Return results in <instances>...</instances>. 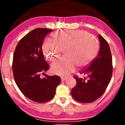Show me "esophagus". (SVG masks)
<instances>
[{"instance_id":"34e87169","label":"esophagus","mask_w":125,"mask_h":125,"mask_svg":"<svg viewBox=\"0 0 125 125\" xmlns=\"http://www.w3.org/2000/svg\"><path fill=\"white\" fill-rule=\"evenodd\" d=\"M66 79H67L66 77H61V81L62 82H64Z\"/></svg>"}]
</instances>
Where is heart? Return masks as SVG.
Returning a JSON list of instances; mask_svg holds the SVG:
<instances>
[{
  "instance_id": "b5f03b06",
  "label": "heart",
  "mask_w": 125,
  "mask_h": 125,
  "mask_svg": "<svg viewBox=\"0 0 125 125\" xmlns=\"http://www.w3.org/2000/svg\"><path fill=\"white\" fill-rule=\"evenodd\" d=\"M52 41L46 40L42 45L44 56L50 61L57 60L62 51L66 56L51 65L52 73L67 75L78 66L87 65L96 56L99 45L97 40L88 32L79 30L56 31L52 35Z\"/></svg>"
}]
</instances>
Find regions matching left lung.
<instances>
[{
	"instance_id": "8db88e82",
	"label": "left lung",
	"mask_w": 125,
	"mask_h": 125,
	"mask_svg": "<svg viewBox=\"0 0 125 125\" xmlns=\"http://www.w3.org/2000/svg\"><path fill=\"white\" fill-rule=\"evenodd\" d=\"M100 44V50L96 58L89 67L84 69L81 73L87 75L86 78H74L77 84L71 91L73 98L83 103L94 102L105 92L110 82L113 73L112 56L109 44L101 36L98 35Z\"/></svg>"
}]
</instances>
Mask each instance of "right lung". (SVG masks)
<instances>
[{
    "label": "right lung",
    "mask_w": 125,
    "mask_h": 125,
    "mask_svg": "<svg viewBox=\"0 0 125 125\" xmlns=\"http://www.w3.org/2000/svg\"><path fill=\"white\" fill-rule=\"evenodd\" d=\"M52 29L38 28L20 40L15 50L12 72L15 81L24 95L37 103H45L53 98L61 83L58 75L40 78L50 68L45 60L42 46L46 35Z\"/></svg>",
    "instance_id": "1"
}]
</instances>
